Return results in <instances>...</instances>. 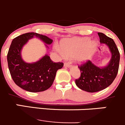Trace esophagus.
<instances>
[{"label": "esophagus", "mask_w": 125, "mask_h": 125, "mask_svg": "<svg viewBox=\"0 0 125 125\" xmlns=\"http://www.w3.org/2000/svg\"><path fill=\"white\" fill-rule=\"evenodd\" d=\"M64 66H65V67H70V63H69L65 62V63H64Z\"/></svg>", "instance_id": "obj_1"}]
</instances>
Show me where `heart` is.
Instances as JSON below:
<instances>
[{"label": "heart", "mask_w": 125, "mask_h": 125, "mask_svg": "<svg viewBox=\"0 0 125 125\" xmlns=\"http://www.w3.org/2000/svg\"><path fill=\"white\" fill-rule=\"evenodd\" d=\"M96 45L95 41L88 38H73L62 43V53L68 58H74L79 63H83L90 59Z\"/></svg>", "instance_id": "heart-1"}]
</instances>
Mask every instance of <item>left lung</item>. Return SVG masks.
Returning a JSON list of instances; mask_svg holds the SVG:
<instances>
[{"instance_id":"1","label":"left lung","mask_w":125,"mask_h":125,"mask_svg":"<svg viewBox=\"0 0 125 125\" xmlns=\"http://www.w3.org/2000/svg\"><path fill=\"white\" fill-rule=\"evenodd\" d=\"M101 44L108 46L111 54V60L104 67L100 68L91 61L78 66L81 71V76L76 79V84L79 88L87 92H96L107 88L114 81L118 71L120 53L112 38L103 33H98Z\"/></svg>"}]
</instances>
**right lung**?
<instances>
[{
  "mask_svg": "<svg viewBox=\"0 0 125 125\" xmlns=\"http://www.w3.org/2000/svg\"><path fill=\"white\" fill-rule=\"evenodd\" d=\"M33 37L40 38L47 44H51L53 42L46 36L34 32L18 36L12 41L7 54V61L14 83L25 90L35 93L50 88L57 71L63 67V63L53 62L48 55H45L36 62H25L21 57V50L29 40Z\"/></svg>",
  "mask_w": 125,
  "mask_h": 125,
  "instance_id": "add662e5",
  "label": "right lung"
}]
</instances>
